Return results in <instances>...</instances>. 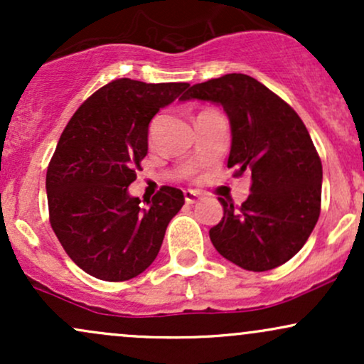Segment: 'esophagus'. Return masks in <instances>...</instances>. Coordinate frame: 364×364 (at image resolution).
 <instances>
[{
	"mask_svg": "<svg viewBox=\"0 0 364 364\" xmlns=\"http://www.w3.org/2000/svg\"><path fill=\"white\" fill-rule=\"evenodd\" d=\"M202 198V193L195 190H185V202L186 203H196Z\"/></svg>",
	"mask_w": 364,
	"mask_h": 364,
	"instance_id": "1",
	"label": "esophagus"
}]
</instances>
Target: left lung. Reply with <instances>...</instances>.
Returning <instances> with one entry per match:
<instances>
[{"mask_svg":"<svg viewBox=\"0 0 364 364\" xmlns=\"http://www.w3.org/2000/svg\"><path fill=\"white\" fill-rule=\"evenodd\" d=\"M181 99L224 107L232 135L228 168L235 178H252L240 207L219 198L224 217L208 231L212 245L253 272L291 260L310 237L321 203V161L298 112L243 73L195 83Z\"/></svg>","mask_w":364,"mask_h":364,"instance_id":"8db88e82","label":"left lung"}]
</instances>
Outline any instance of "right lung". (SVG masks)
I'll return each instance as SVG.
<instances>
[{"mask_svg": "<svg viewBox=\"0 0 364 364\" xmlns=\"http://www.w3.org/2000/svg\"><path fill=\"white\" fill-rule=\"evenodd\" d=\"M188 87L112 80L63 129L46 174L49 223L66 255L92 277L121 282L144 272L185 205L181 190L161 186L140 207L128 186L147 156L150 119Z\"/></svg>", "mask_w": 364, "mask_h": 364, "instance_id": "obj_1", "label": "right lung"}]
</instances>
